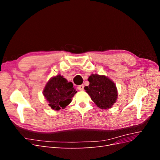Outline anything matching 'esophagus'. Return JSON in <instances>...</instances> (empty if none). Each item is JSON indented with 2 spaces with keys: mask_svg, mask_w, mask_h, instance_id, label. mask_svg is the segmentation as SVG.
<instances>
[{
  "mask_svg": "<svg viewBox=\"0 0 160 160\" xmlns=\"http://www.w3.org/2000/svg\"><path fill=\"white\" fill-rule=\"evenodd\" d=\"M79 91H83L84 89V85H80L78 86V88H77Z\"/></svg>",
  "mask_w": 160,
  "mask_h": 160,
  "instance_id": "34e87169",
  "label": "esophagus"
}]
</instances>
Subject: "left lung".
<instances>
[{
  "instance_id": "obj_1",
  "label": "left lung",
  "mask_w": 160,
  "mask_h": 160,
  "mask_svg": "<svg viewBox=\"0 0 160 160\" xmlns=\"http://www.w3.org/2000/svg\"><path fill=\"white\" fill-rule=\"evenodd\" d=\"M88 81L89 85L84 89L95 105L100 109L112 108L118 98V89L113 82L108 77L98 74L91 75Z\"/></svg>"
}]
</instances>
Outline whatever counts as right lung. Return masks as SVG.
I'll list each match as a JSON object with an SVG mask.
<instances>
[{
    "label": "right lung",
    "instance_id": "add662e5",
    "mask_svg": "<svg viewBox=\"0 0 160 160\" xmlns=\"http://www.w3.org/2000/svg\"><path fill=\"white\" fill-rule=\"evenodd\" d=\"M76 93L71 82L67 81L61 75L50 79L43 90V95L49 102V105L57 111L65 108Z\"/></svg>",
    "mask_w": 160,
    "mask_h": 160
}]
</instances>
